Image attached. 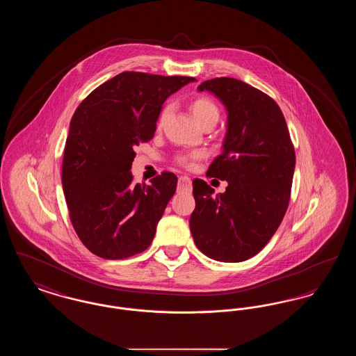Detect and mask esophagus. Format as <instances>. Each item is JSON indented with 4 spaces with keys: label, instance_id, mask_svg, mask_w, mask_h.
<instances>
[{
    "label": "esophagus",
    "instance_id": "34e87169",
    "mask_svg": "<svg viewBox=\"0 0 356 356\" xmlns=\"http://www.w3.org/2000/svg\"><path fill=\"white\" fill-rule=\"evenodd\" d=\"M191 186H192V181L188 176H180L179 177V183H177L179 191H189Z\"/></svg>",
    "mask_w": 356,
    "mask_h": 356
}]
</instances>
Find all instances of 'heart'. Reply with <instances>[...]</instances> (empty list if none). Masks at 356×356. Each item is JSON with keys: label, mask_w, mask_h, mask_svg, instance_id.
Segmentation results:
<instances>
[{"label": "heart", "mask_w": 356, "mask_h": 356, "mask_svg": "<svg viewBox=\"0 0 356 356\" xmlns=\"http://www.w3.org/2000/svg\"><path fill=\"white\" fill-rule=\"evenodd\" d=\"M170 105L167 104L164 105L156 119V129L161 131L163 127L165 125V121L170 118ZM189 109L195 119L197 120L202 125H208V124H216L220 119V108L213 102L211 97L207 96H199L192 99L189 102ZM203 159V153L200 152H181L177 153L175 156V163L186 170H192L195 164Z\"/></svg>", "instance_id": "heart-1"}]
</instances>
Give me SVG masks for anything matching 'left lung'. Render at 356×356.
Masks as SVG:
<instances>
[{
	"instance_id": "1",
	"label": "left lung",
	"mask_w": 356,
	"mask_h": 356,
	"mask_svg": "<svg viewBox=\"0 0 356 356\" xmlns=\"http://www.w3.org/2000/svg\"><path fill=\"white\" fill-rule=\"evenodd\" d=\"M219 97L228 111L224 151L207 176L227 180L220 195L195 179L196 207L189 227L208 257L238 263L259 254L279 228L291 199L295 149L287 122L275 100L231 77L207 80L197 88Z\"/></svg>"
}]
</instances>
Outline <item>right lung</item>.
<instances>
[{
    "instance_id": "obj_1",
    "label": "right lung",
    "mask_w": 356,
    "mask_h": 356,
    "mask_svg": "<svg viewBox=\"0 0 356 356\" xmlns=\"http://www.w3.org/2000/svg\"><path fill=\"white\" fill-rule=\"evenodd\" d=\"M191 81L195 79L122 72L77 106L61 180L72 225L92 254L119 260L151 245L177 177L163 172L149 186L136 184L134 148L152 140L163 104Z\"/></svg>"
}]
</instances>
